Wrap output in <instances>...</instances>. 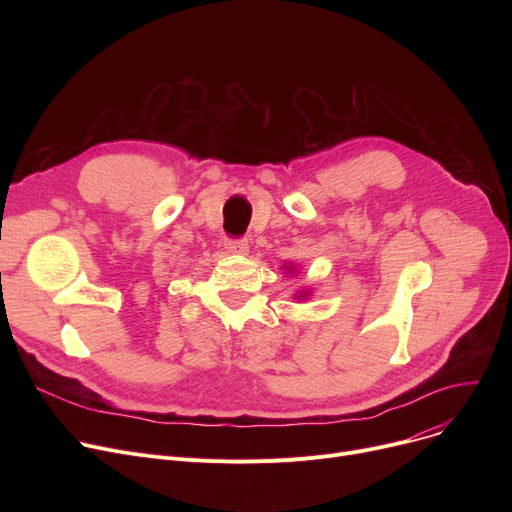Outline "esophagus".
Wrapping results in <instances>:
<instances>
[{
    "label": "esophagus",
    "instance_id": "obj_1",
    "mask_svg": "<svg viewBox=\"0 0 512 512\" xmlns=\"http://www.w3.org/2000/svg\"><path fill=\"white\" fill-rule=\"evenodd\" d=\"M224 247L230 255H247L249 253V240L247 238H228Z\"/></svg>",
    "mask_w": 512,
    "mask_h": 512
}]
</instances>
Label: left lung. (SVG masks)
<instances>
[{
	"label": "left lung",
	"mask_w": 512,
	"mask_h": 512,
	"mask_svg": "<svg viewBox=\"0 0 512 512\" xmlns=\"http://www.w3.org/2000/svg\"><path fill=\"white\" fill-rule=\"evenodd\" d=\"M286 267H288V265H286ZM303 297H305V292H301V294H299V299H303Z\"/></svg>",
	"instance_id": "left-lung-1"
}]
</instances>
